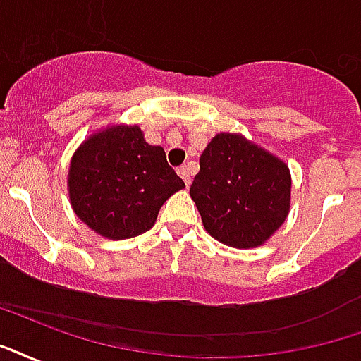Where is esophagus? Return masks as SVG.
<instances>
[{"mask_svg": "<svg viewBox=\"0 0 361 361\" xmlns=\"http://www.w3.org/2000/svg\"><path fill=\"white\" fill-rule=\"evenodd\" d=\"M178 174H180L181 180L185 181L187 187L191 185V169H189V164H185V166H180V169H178Z\"/></svg>", "mask_w": 361, "mask_h": 361, "instance_id": "obj_1", "label": "esophagus"}]
</instances>
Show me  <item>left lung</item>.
<instances>
[{"label":"left lung","mask_w":361,"mask_h":361,"mask_svg":"<svg viewBox=\"0 0 361 361\" xmlns=\"http://www.w3.org/2000/svg\"><path fill=\"white\" fill-rule=\"evenodd\" d=\"M204 229L231 247L265 244L290 214L291 174L279 157L240 134L219 132L189 189Z\"/></svg>","instance_id":"obj_1"}]
</instances>
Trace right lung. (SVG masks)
I'll return each mask as SVG.
<instances>
[{"label": "right lung", "mask_w": 361, "mask_h": 361, "mask_svg": "<svg viewBox=\"0 0 361 361\" xmlns=\"http://www.w3.org/2000/svg\"><path fill=\"white\" fill-rule=\"evenodd\" d=\"M185 183L149 145L136 125L94 132L73 153L68 172L70 202L89 229L111 240L149 231L159 210Z\"/></svg>", "instance_id": "1"}]
</instances>
